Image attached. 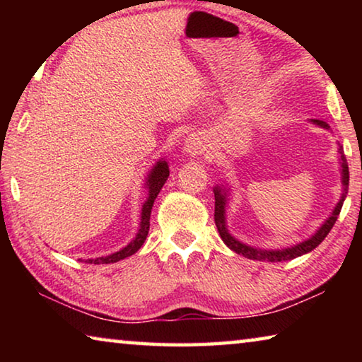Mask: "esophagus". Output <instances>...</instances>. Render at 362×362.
I'll return each instance as SVG.
<instances>
[{"mask_svg": "<svg viewBox=\"0 0 362 362\" xmlns=\"http://www.w3.org/2000/svg\"><path fill=\"white\" fill-rule=\"evenodd\" d=\"M206 148H207V145L203 140V137H189L185 144V151L189 153V155H194V156L203 155Z\"/></svg>", "mask_w": 362, "mask_h": 362, "instance_id": "obj_1", "label": "esophagus"}]
</instances>
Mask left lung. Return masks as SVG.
<instances>
[{"label":"left lung","instance_id":"1","mask_svg":"<svg viewBox=\"0 0 362 362\" xmlns=\"http://www.w3.org/2000/svg\"><path fill=\"white\" fill-rule=\"evenodd\" d=\"M311 122H313V124L324 127V129H329L327 122H324L321 119H311ZM339 153H340V166H341L340 170H341V185H343L341 198H340L339 203H337L332 214H330V217L321 225V228L317 230L313 236L308 238L306 241L296 244V246L286 247V249H278V250L257 249V247L247 246V244H243L241 241L235 240V238H233L228 233V230H226L225 207H226V201H228V199H226L228 192H226V189L222 188V187H216V188H214V196H216V214H214V218H216V225H217V230L220 233V238H222V241L233 250V252L247 257V259L262 260V262H265V260L267 262L292 260V259H296V257L311 252V250H313L315 247L320 246V244L324 241V238L329 235V231L332 230V226L335 225L337 217H339V214L341 211L343 201H345L346 193H348V182H350V173H348V163H346L345 155H343L341 146L339 148Z\"/></svg>","mask_w":362,"mask_h":362}]
</instances>
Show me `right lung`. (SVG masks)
Returning a JSON list of instances; mask_svg holds the SVG:
<instances>
[{"label": "right lung", "instance_id": "right-lung-1", "mask_svg": "<svg viewBox=\"0 0 362 362\" xmlns=\"http://www.w3.org/2000/svg\"><path fill=\"white\" fill-rule=\"evenodd\" d=\"M169 177V166L166 161H158L153 169L150 170L148 177H146V188H148V198L142 206V218H140V228L137 236L134 238V240L127 244L126 247H122L118 252H115L112 255H107V257H99V259H89L86 260L88 263H115V262H119L122 259H126V257H129L132 254H136L137 250L142 247V244L146 240V235H148V230H150V214H151V207L153 203H155L158 193L161 192V188L164 183H166Z\"/></svg>", "mask_w": 362, "mask_h": 362}]
</instances>
